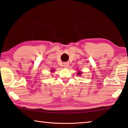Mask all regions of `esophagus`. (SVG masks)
Listing matches in <instances>:
<instances>
[{"label": "esophagus", "instance_id": "34e87169", "mask_svg": "<svg viewBox=\"0 0 128 128\" xmlns=\"http://www.w3.org/2000/svg\"><path fill=\"white\" fill-rule=\"evenodd\" d=\"M63 66H64L65 68H68V66H69V64H68V63H67V62H66V63H64V64Z\"/></svg>", "mask_w": 128, "mask_h": 128}]
</instances>
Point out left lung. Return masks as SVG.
<instances>
[{
	"label": "left lung",
	"mask_w": 128,
	"mask_h": 128,
	"mask_svg": "<svg viewBox=\"0 0 128 128\" xmlns=\"http://www.w3.org/2000/svg\"><path fill=\"white\" fill-rule=\"evenodd\" d=\"M82 74V72H78V75H80Z\"/></svg>",
	"instance_id": "1"
}]
</instances>
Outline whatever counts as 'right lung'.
<instances>
[{"label":"right lung","mask_w":128,"mask_h":128,"mask_svg":"<svg viewBox=\"0 0 128 128\" xmlns=\"http://www.w3.org/2000/svg\"><path fill=\"white\" fill-rule=\"evenodd\" d=\"M54 70H51V72H54Z\"/></svg>","instance_id":"obj_1"}]
</instances>
